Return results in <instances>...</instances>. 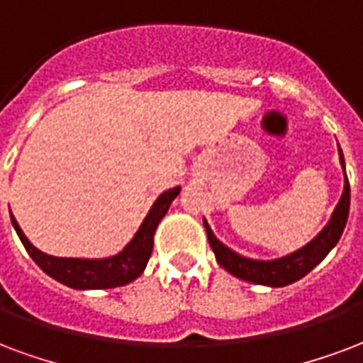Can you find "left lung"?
<instances>
[{"instance_id": "8db88e82", "label": "left lung", "mask_w": 363, "mask_h": 363, "mask_svg": "<svg viewBox=\"0 0 363 363\" xmlns=\"http://www.w3.org/2000/svg\"><path fill=\"white\" fill-rule=\"evenodd\" d=\"M340 155V166L345 170V159H342V151L339 147ZM348 208H350V185H348L347 172H345V189L340 195V201L335 208L333 216L329 220L325 228L318 233V235L293 255L283 256L277 260H250L245 256L237 255L225 245L218 241L214 233H212L211 225L203 220L204 228H206V237L211 243L214 255H216L218 264L235 275L239 279L245 281L256 283V285H269V287H285L289 283L298 281L301 277L312 272L318 264L327 256V252L333 249L335 245L339 243L342 230L347 225L348 220Z\"/></svg>"}]
</instances>
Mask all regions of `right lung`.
<instances>
[{
    "label": "right lung",
    "mask_w": 363,
    "mask_h": 363,
    "mask_svg": "<svg viewBox=\"0 0 363 363\" xmlns=\"http://www.w3.org/2000/svg\"><path fill=\"white\" fill-rule=\"evenodd\" d=\"M179 195V187L168 189L160 195L147 218L141 223L140 231L135 233L126 249L111 258H99V260H86V258H57V256L45 255L42 250H38L34 245L30 243L23 230L18 228V223L11 214V222L15 225L16 233L23 241L24 249L32 256V260L40 266L48 275L57 279L62 285L72 289H113L126 285L133 281L135 277H140L141 272L145 269L149 256L152 252V235L155 230L166 212L170 208L174 199Z\"/></svg>",
    "instance_id": "obj_1"
}]
</instances>
